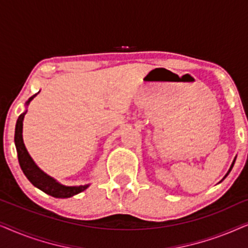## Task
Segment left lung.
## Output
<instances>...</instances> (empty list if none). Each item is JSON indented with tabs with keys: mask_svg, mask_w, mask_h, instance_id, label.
<instances>
[{
	"mask_svg": "<svg viewBox=\"0 0 248 248\" xmlns=\"http://www.w3.org/2000/svg\"><path fill=\"white\" fill-rule=\"evenodd\" d=\"M233 162H235V161H233ZM233 162H232V167H230V169H229V171H230V170H232V166H233ZM229 171H228V174H229ZM228 174H227V175H228ZM227 175H226V176H227Z\"/></svg>",
	"mask_w": 248,
	"mask_h": 248,
	"instance_id": "obj_1",
	"label": "left lung"
}]
</instances>
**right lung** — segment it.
Masks as SVG:
<instances>
[{
    "instance_id": "1",
    "label": "right lung",
    "mask_w": 248,
    "mask_h": 248,
    "mask_svg": "<svg viewBox=\"0 0 248 248\" xmlns=\"http://www.w3.org/2000/svg\"><path fill=\"white\" fill-rule=\"evenodd\" d=\"M36 94H33L32 97L29 98V100L27 101V104L30 103V100L35 97ZM27 114V111L20 115L18 121L16 124V132H15V143L16 148V152H18V160L21 167L23 174L26 175V177L29 179V182L31 183L33 186H36L37 188H39L40 191L45 192L46 194L54 198H60V199H65L71 198V196L79 194V193L83 192L84 189L88 188L89 185H81V186H64L57 183L55 179L49 177L48 175H46L45 172L40 170V169L35 165V162L30 157L28 151L23 144L22 140V122L23 117Z\"/></svg>"
}]
</instances>
